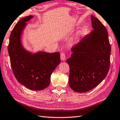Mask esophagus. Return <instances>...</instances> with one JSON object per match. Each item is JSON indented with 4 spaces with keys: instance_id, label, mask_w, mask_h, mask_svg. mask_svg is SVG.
<instances>
[{
    "instance_id": "34e87169",
    "label": "esophagus",
    "mask_w": 120,
    "mask_h": 120,
    "mask_svg": "<svg viewBox=\"0 0 120 120\" xmlns=\"http://www.w3.org/2000/svg\"><path fill=\"white\" fill-rule=\"evenodd\" d=\"M60 58H61V60L62 61L65 60L66 57H65V53L64 52H61V53Z\"/></svg>"
}]
</instances>
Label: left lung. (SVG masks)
Wrapping results in <instances>:
<instances>
[{
  "label": "left lung",
  "mask_w": 120,
  "mask_h": 120,
  "mask_svg": "<svg viewBox=\"0 0 120 120\" xmlns=\"http://www.w3.org/2000/svg\"><path fill=\"white\" fill-rule=\"evenodd\" d=\"M94 30L72 48L71 57L67 60L70 67L68 83L77 92H86L98 86L110 68L111 47L104 25L91 16Z\"/></svg>",
  "instance_id": "1"
}]
</instances>
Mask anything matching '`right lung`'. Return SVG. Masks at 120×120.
<instances>
[{
  "label": "right lung",
  "instance_id": "right-lung-1",
  "mask_svg": "<svg viewBox=\"0 0 120 120\" xmlns=\"http://www.w3.org/2000/svg\"><path fill=\"white\" fill-rule=\"evenodd\" d=\"M33 17L29 15L17 22L10 34L8 52L12 71L17 81L30 90L39 91L49 86L50 76L61 62L60 55L59 52L41 51L32 53L22 46V34L26 22Z\"/></svg>",
  "mask_w": 120,
  "mask_h": 120
}]
</instances>
